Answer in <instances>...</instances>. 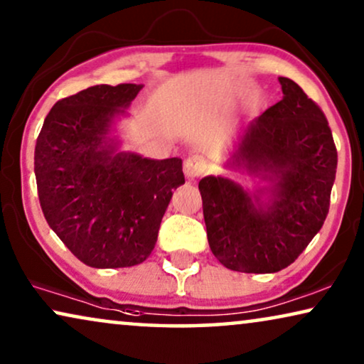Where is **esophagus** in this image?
Returning a JSON list of instances; mask_svg holds the SVG:
<instances>
[{
    "label": "esophagus",
    "instance_id": "34e87169",
    "mask_svg": "<svg viewBox=\"0 0 364 364\" xmlns=\"http://www.w3.org/2000/svg\"><path fill=\"white\" fill-rule=\"evenodd\" d=\"M203 167H205V162H203V159L198 156L188 157L187 161L183 162V172H186V177L191 178V181L197 178L198 176H202Z\"/></svg>",
    "mask_w": 364,
    "mask_h": 364
}]
</instances>
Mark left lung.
Listing matches in <instances>:
<instances>
[{
    "label": "left lung",
    "instance_id": "left-lung-1",
    "mask_svg": "<svg viewBox=\"0 0 364 364\" xmlns=\"http://www.w3.org/2000/svg\"><path fill=\"white\" fill-rule=\"evenodd\" d=\"M283 97L240 127L223 167L267 182L255 191L233 178L198 182L210 250L243 273L287 268L320 232L330 208L338 154L321 109L288 77Z\"/></svg>",
    "mask_w": 364,
    "mask_h": 364
}]
</instances>
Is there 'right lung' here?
Wrapping results in <instances>:
<instances>
[{"mask_svg": "<svg viewBox=\"0 0 364 364\" xmlns=\"http://www.w3.org/2000/svg\"><path fill=\"white\" fill-rule=\"evenodd\" d=\"M142 84H99L61 99L34 149L38 196L49 227L82 263H142L157 242L173 188L186 183L182 159L121 151L116 122Z\"/></svg>", "mask_w": 364, "mask_h": 364, "instance_id": "1", "label": "right lung"}]
</instances>
